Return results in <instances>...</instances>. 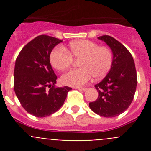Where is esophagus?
<instances>
[{
    "label": "esophagus",
    "instance_id": "34e87169",
    "mask_svg": "<svg viewBox=\"0 0 151 151\" xmlns=\"http://www.w3.org/2000/svg\"><path fill=\"white\" fill-rule=\"evenodd\" d=\"M75 88L76 89L79 90V91H85L87 89L86 88Z\"/></svg>",
    "mask_w": 151,
    "mask_h": 151
}]
</instances>
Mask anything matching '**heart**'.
I'll use <instances>...</instances> for the list:
<instances>
[{"instance_id":"1","label":"heart","mask_w":151,"mask_h":151,"mask_svg":"<svg viewBox=\"0 0 151 151\" xmlns=\"http://www.w3.org/2000/svg\"><path fill=\"white\" fill-rule=\"evenodd\" d=\"M73 59L79 60L80 68L63 74L61 83L68 86L82 87L92 76L95 79L104 77L112 66L113 55L107 47L84 39L71 42L67 50L62 47H55L50 55V63L59 71L69 68Z\"/></svg>"}]
</instances>
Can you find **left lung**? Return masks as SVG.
Instances as JSON below:
<instances>
[{
    "label": "left lung",
    "mask_w": 151,
    "mask_h": 151,
    "mask_svg": "<svg viewBox=\"0 0 151 151\" xmlns=\"http://www.w3.org/2000/svg\"><path fill=\"white\" fill-rule=\"evenodd\" d=\"M98 39L110 47L113 59L107 75L95 85L99 96L89 106L101 116L113 118L126 111L133 101L137 84L136 68L132 54L118 41L107 35Z\"/></svg>",
    "instance_id": "8db88e82"
}]
</instances>
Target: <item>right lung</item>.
Listing matches in <instances>:
<instances>
[{
	"instance_id": "obj_1",
	"label": "right lung",
	"mask_w": 151,
	"mask_h": 151,
	"mask_svg": "<svg viewBox=\"0 0 151 151\" xmlns=\"http://www.w3.org/2000/svg\"><path fill=\"white\" fill-rule=\"evenodd\" d=\"M61 42L47 35H40L28 42L16 59L15 93L22 107L38 118H45L58 110L71 90L68 86L55 87L57 76L50 64V53Z\"/></svg>"
}]
</instances>
